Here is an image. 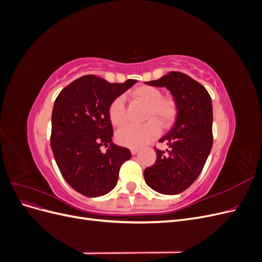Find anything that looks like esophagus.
<instances>
[{
    "instance_id": "esophagus-1",
    "label": "esophagus",
    "mask_w": 262,
    "mask_h": 262,
    "mask_svg": "<svg viewBox=\"0 0 262 262\" xmlns=\"http://www.w3.org/2000/svg\"><path fill=\"white\" fill-rule=\"evenodd\" d=\"M139 153V149L138 148H131V154L132 155H136Z\"/></svg>"
}]
</instances>
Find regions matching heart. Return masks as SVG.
<instances>
[{
    "label": "heart",
    "mask_w": 262,
    "mask_h": 262,
    "mask_svg": "<svg viewBox=\"0 0 262 262\" xmlns=\"http://www.w3.org/2000/svg\"><path fill=\"white\" fill-rule=\"evenodd\" d=\"M162 91L154 86H140L133 92L137 98L147 105L143 124H129L117 132V141L121 145L139 148L147 144L160 134V125H169L176 116V102L171 97L162 96ZM109 118L116 126H121L126 120L125 101L122 96L117 97L109 106Z\"/></svg>",
    "instance_id": "1"
}]
</instances>
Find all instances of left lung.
I'll return each mask as SVG.
<instances>
[{
  "instance_id": "8db88e82",
  "label": "left lung",
  "mask_w": 262,
  "mask_h": 262,
  "mask_svg": "<svg viewBox=\"0 0 262 262\" xmlns=\"http://www.w3.org/2000/svg\"><path fill=\"white\" fill-rule=\"evenodd\" d=\"M145 84L166 87L176 102L177 115L171 129L160 139L168 148H156V162L144 170V179L157 192L178 194L199 177L211 152L212 100L200 83L181 72H169Z\"/></svg>"
}]
</instances>
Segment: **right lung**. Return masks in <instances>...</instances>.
<instances>
[{"label":"right lung","mask_w":262,"mask_h":262,"mask_svg":"<svg viewBox=\"0 0 262 262\" xmlns=\"http://www.w3.org/2000/svg\"><path fill=\"white\" fill-rule=\"evenodd\" d=\"M137 83H109L84 75L64 87L54 101L50 144L63 178L86 196L104 195L116 187L121 165L131 158L126 147L114 144L109 118L112 102ZM110 147L102 154L100 146Z\"/></svg>","instance_id":"right-lung-1"}]
</instances>
